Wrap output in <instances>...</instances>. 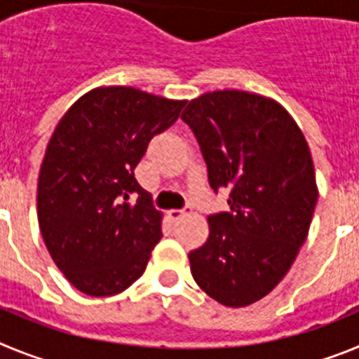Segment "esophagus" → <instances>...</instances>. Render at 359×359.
<instances>
[{"label":"esophagus","instance_id":"34e87169","mask_svg":"<svg viewBox=\"0 0 359 359\" xmlns=\"http://www.w3.org/2000/svg\"><path fill=\"white\" fill-rule=\"evenodd\" d=\"M190 212V208H183V210H169L167 215H169L170 221H177V219H182L183 215H187Z\"/></svg>","mask_w":359,"mask_h":359}]
</instances>
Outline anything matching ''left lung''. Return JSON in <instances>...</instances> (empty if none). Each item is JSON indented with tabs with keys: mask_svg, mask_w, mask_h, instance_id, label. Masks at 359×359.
Wrapping results in <instances>:
<instances>
[{
	"mask_svg": "<svg viewBox=\"0 0 359 359\" xmlns=\"http://www.w3.org/2000/svg\"><path fill=\"white\" fill-rule=\"evenodd\" d=\"M194 131L214 190H230L231 212L208 215V239L189 253L192 277L226 307L275 290L306 243L318 199L306 136L277 100L219 90L190 100Z\"/></svg>",
	"mask_w": 359,
	"mask_h": 359,
	"instance_id": "1",
	"label": "left lung"
}]
</instances>
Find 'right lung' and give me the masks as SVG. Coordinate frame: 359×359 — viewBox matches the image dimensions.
Segmentation results:
<instances>
[{
  "label": "right lung",
  "instance_id": "add662e5",
  "mask_svg": "<svg viewBox=\"0 0 359 359\" xmlns=\"http://www.w3.org/2000/svg\"><path fill=\"white\" fill-rule=\"evenodd\" d=\"M183 106L131 86H100L57 123L39 170L37 221L53 262L82 293L111 297L144 275L163 214L135 167Z\"/></svg>",
  "mask_w": 359,
  "mask_h": 359
}]
</instances>
